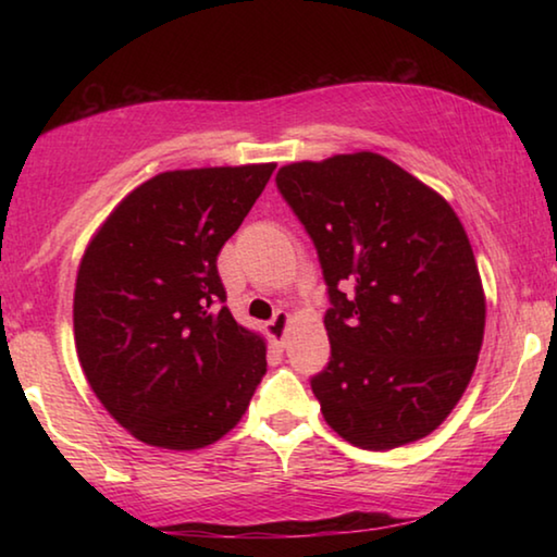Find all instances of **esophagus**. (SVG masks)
<instances>
[{"mask_svg":"<svg viewBox=\"0 0 557 557\" xmlns=\"http://www.w3.org/2000/svg\"><path fill=\"white\" fill-rule=\"evenodd\" d=\"M287 324H289V314H287V312H277L275 317L270 319V322H268L265 326H268V336L272 338V342H275V344L285 342Z\"/></svg>","mask_w":557,"mask_h":557,"instance_id":"obj_1","label":"esophagus"}]
</instances>
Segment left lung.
<instances>
[{
	"label": "left lung",
	"mask_w": 557,
	"mask_h": 557,
	"mask_svg": "<svg viewBox=\"0 0 557 557\" xmlns=\"http://www.w3.org/2000/svg\"><path fill=\"white\" fill-rule=\"evenodd\" d=\"M277 188L314 240L332 307L326 425L361 449L428 437L482 351L486 299L465 225L442 196L375 152L295 162Z\"/></svg>",
	"instance_id": "left-lung-1"
}]
</instances>
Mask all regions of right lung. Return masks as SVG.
<instances>
[{
    "instance_id": "add662e5",
    "label": "right lung",
    "mask_w": 557,
    "mask_h": 557,
    "mask_svg": "<svg viewBox=\"0 0 557 557\" xmlns=\"http://www.w3.org/2000/svg\"><path fill=\"white\" fill-rule=\"evenodd\" d=\"M275 164L162 172L129 191L83 252L81 369L132 437L201 449L238 425L268 371L265 338L223 305L219 252Z\"/></svg>"
}]
</instances>
